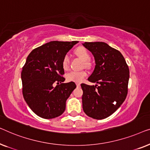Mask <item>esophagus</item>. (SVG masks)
Returning a JSON list of instances; mask_svg holds the SVG:
<instances>
[{
  "mask_svg": "<svg viewBox=\"0 0 150 150\" xmlns=\"http://www.w3.org/2000/svg\"><path fill=\"white\" fill-rule=\"evenodd\" d=\"M76 85H77V87H80L81 84H80L79 83H76Z\"/></svg>",
  "mask_w": 150,
  "mask_h": 150,
  "instance_id": "esophagus-1",
  "label": "esophagus"
}]
</instances>
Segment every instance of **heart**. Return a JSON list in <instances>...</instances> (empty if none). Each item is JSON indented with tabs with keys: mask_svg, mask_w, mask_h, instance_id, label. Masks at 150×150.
I'll return each instance as SVG.
<instances>
[{
	"mask_svg": "<svg viewBox=\"0 0 150 150\" xmlns=\"http://www.w3.org/2000/svg\"><path fill=\"white\" fill-rule=\"evenodd\" d=\"M75 54L81 59L82 60L84 61V64H85L86 67H90V55L89 52L85 47H79L76 49ZM62 67L63 69H68L69 64V56L66 55L62 60ZM88 73L85 71H72L71 72L68 73L66 75V79L68 81L71 82H75V83H81L83 81V79L87 77Z\"/></svg>",
	"mask_w": 150,
	"mask_h": 150,
	"instance_id": "obj_1",
	"label": "heart"
}]
</instances>
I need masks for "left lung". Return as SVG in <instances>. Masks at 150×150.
<instances>
[{
    "label": "left lung",
    "mask_w": 150,
    "mask_h": 150,
    "mask_svg": "<svg viewBox=\"0 0 150 150\" xmlns=\"http://www.w3.org/2000/svg\"><path fill=\"white\" fill-rule=\"evenodd\" d=\"M92 52L95 68L88 81L95 86L81 83L82 104L88 116L105 119L113 114L125 100L128 93L129 69L118 50L104 42H85Z\"/></svg>",
    "instance_id": "left-lung-1"
}]
</instances>
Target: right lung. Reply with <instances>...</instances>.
I'll return each instance as SVG.
<instances>
[{"label": "right lung", "instance_id": "add662e5", "mask_svg": "<svg viewBox=\"0 0 150 150\" xmlns=\"http://www.w3.org/2000/svg\"><path fill=\"white\" fill-rule=\"evenodd\" d=\"M77 43L51 41L34 49L27 57L21 73L23 96L38 116L52 119L64 113L66 101L76 85L74 82L63 83L62 62ZM54 83L57 84L56 87Z\"/></svg>", "mask_w": 150, "mask_h": 150}]
</instances>
